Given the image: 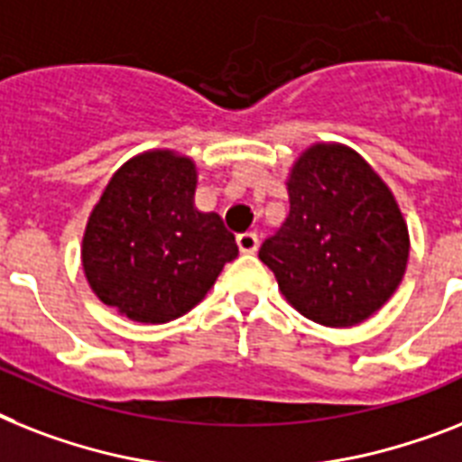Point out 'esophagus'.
I'll return each mask as SVG.
<instances>
[{
	"label": "esophagus",
	"mask_w": 462,
	"mask_h": 462,
	"mask_svg": "<svg viewBox=\"0 0 462 462\" xmlns=\"http://www.w3.org/2000/svg\"><path fill=\"white\" fill-rule=\"evenodd\" d=\"M236 245H238V250H240V253H243V254L254 253V250H257V245H259L257 234H253V231H247V234L236 236Z\"/></svg>",
	"instance_id": "obj_1"
}]
</instances>
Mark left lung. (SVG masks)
Listing matches in <instances>:
<instances>
[{
    "label": "left lung",
    "instance_id": "8db88e82",
    "mask_svg": "<svg viewBox=\"0 0 462 462\" xmlns=\"http://www.w3.org/2000/svg\"><path fill=\"white\" fill-rule=\"evenodd\" d=\"M291 215L259 259L302 316L328 328L371 319L402 283L409 226L394 193L354 148L319 141L292 162Z\"/></svg>",
    "mask_w": 462,
    "mask_h": 462
}]
</instances>
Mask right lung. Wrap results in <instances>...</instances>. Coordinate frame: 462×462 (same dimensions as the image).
Masks as SVG:
<instances>
[{
	"instance_id": "add662e5",
	"label": "right lung",
	"mask_w": 462,
	"mask_h": 462,
	"mask_svg": "<svg viewBox=\"0 0 462 462\" xmlns=\"http://www.w3.org/2000/svg\"><path fill=\"white\" fill-rule=\"evenodd\" d=\"M198 167L153 148L110 177L87 219L82 269L91 292L136 323H167L203 302L238 257L217 212L196 208Z\"/></svg>"
}]
</instances>
